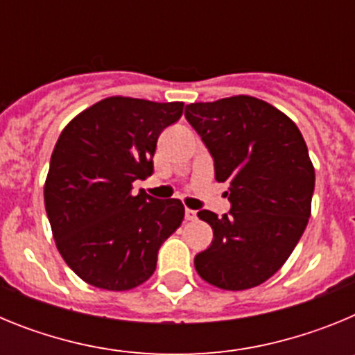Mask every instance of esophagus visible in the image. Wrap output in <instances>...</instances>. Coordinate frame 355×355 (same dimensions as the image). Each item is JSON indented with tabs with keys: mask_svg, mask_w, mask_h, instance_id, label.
<instances>
[{
	"mask_svg": "<svg viewBox=\"0 0 355 355\" xmlns=\"http://www.w3.org/2000/svg\"><path fill=\"white\" fill-rule=\"evenodd\" d=\"M184 218H187V220H196L197 218L196 209H190V208L184 209Z\"/></svg>",
	"mask_w": 355,
	"mask_h": 355,
	"instance_id": "esophagus-1",
	"label": "esophagus"
}]
</instances>
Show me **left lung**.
<instances>
[{
  "label": "left lung",
  "mask_w": 355,
  "mask_h": 355,
  "mask_svg": "<svg viewBox=\"0 0 355 355\" xmlns=\"http://www.w3.org/2000/svg\"><path fill=\"white\" fill-rule=\"evenodd\" d=\"M184 117L208 147L215 180L227 184L231 211L197 213L213 241L193 259L206 283L240 291L284 265L311 215L315 168L290 117L250 96L192 103Z\"/></svg>",
  "instance_id": "1"
}]
</instances>
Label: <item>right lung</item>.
Listing matches in <instances>:
<instances>
[{
	"instance_id": "1",
	"label": "right lung",
	"mask_w": 355,
	"mask_h": 355,
	"mask_svg": "<svg viewBox=\"0 0 355 355\" xmlns=\"http://www.w3.org/2000/svg\"><path fill=\"white\" fill-rule=\"evenodd\" d=\"M183 103L106 97L58 137L44 184L56 249L85 283L124 291L156 270L162 243L180 227V199L159 200L137 180L153 174L158 137L180 121Z\"/></svg>"
}]
</instances>
